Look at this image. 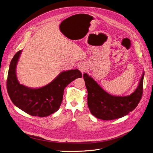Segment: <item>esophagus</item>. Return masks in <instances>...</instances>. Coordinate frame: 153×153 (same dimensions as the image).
Listing matches in <instances>:
<instances>
[{
  "label": "esophagus",
  "mask_w": 153,
  "mask_h": 153,
  "mask_svg": "<svg viewBox=\"0 0 153 153\" xmlns=\"http://www.w3.org/2000/svg\"><path fill=\"white\" fill-rule=\"evenodd\" d=\"M86 65H85V64H80L79 65V67H78V69L79 70V71H81V72H82V74H83L85 71L86 70Z\"/></svg>",
  "instance_id": "esophagus-1"
}]
</instances>
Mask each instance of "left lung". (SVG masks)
Instances as JSON below:
<instances>
[{"instance_id": "obj_1", "label": "left lung", "mask_w": 153, "mask_h": 153, "mask_svg": "<svg viewBox=\"0 0 153 153\" xmlns=\"http://www.w3.org/2000/svg\"><path fill=\"white\" fill-rule=\"evenodd\" d=\"M144 73L138 85L131 94L125 96H112L105 91L87 74L83 78L88 90V105L96 118L104 120H114L127 115L136 108L143 94Z\"/></svg>"}]
</instances>
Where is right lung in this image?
I'll return each mask as SVG.
<instances>
[{
  "label": "right lung",
  "instance_id": "right-lung-1",
  "mask_svg": "<svg viewBox=\"0 0 153 153\" xmlns=\"http://www.w3.org/2000/svg\"><path fill=\"white\" fill-rule=\"evenodd\" d=\"M22 50L11 60L7 80V88L12 102L19 109L33 116L47 117L58 111L63 100L64 89L72 81L82 77L78 69L64 71L52 82L43 87L33 89L20 84L16 67Z\"/></svg>",
  "mask_w": 153,
  "mask_h": 153
}]
</instances>
